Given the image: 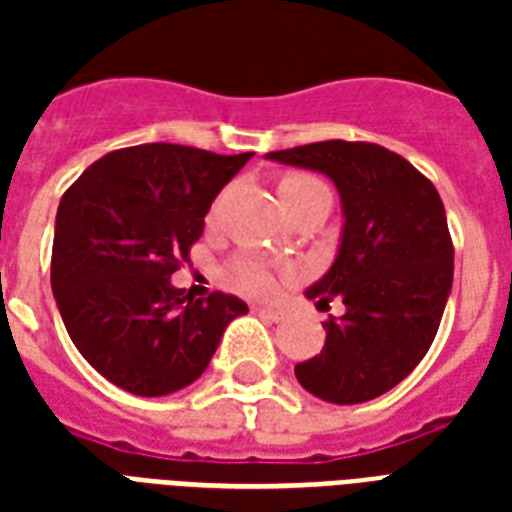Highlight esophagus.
<instances>
[{"mask_svg": "<svg viewBox=\"0 0 512 512\" xmlns=\"http://www.w3.org/2000/svg\"><path fill=\"white\" fill-rule=\"evenodd\" d=\"M255 313H257V316H260V319H263V321H279L281 316H284V313L276 311V308H255Z\"/></svg>", "mask_w": 512, "mask_h": 512, "instance_id": "34e87169", "label": "esophagus"}]
</instances>
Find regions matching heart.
<instances>
[{
	"instance_id": "b5f03b06",
	"label": "heart",
	"mask_w": 512,
	"mask_h": 512,
	"mask_svg": "<svg viewBox=\"0 0 512 512\" xmlns=\"http://www.w3.org/2000/svg\"><path fill=\"white\" fill-rule=\"evenodd\" d=\"M319 191H327L324 183L316 180L313 175H305V172H287V175L279 177V199L284 204V209L295 207L297 201H303L305 196ZM228 273H231V281L236 287L255 297H273L279 292L284 276H289V271H273L271 265L249 255L236 257L231 268H228Z\"/></svg>"
}]
</instances>
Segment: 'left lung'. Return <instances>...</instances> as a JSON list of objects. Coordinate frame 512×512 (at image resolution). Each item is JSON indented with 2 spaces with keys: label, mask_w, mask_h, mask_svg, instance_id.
Here are the masks:
<instances>
[{
  "label": "left lung",
  "mask_w": 512,
  "mask_h": 512,
  "mask_svg": "<svg viewBox=\"0 0 512 512\" xmlns=\"http://www.w3.org/2000/svg\"><path fill=\"white\" fill-rule=\"evenodd\" d=\"M268 159L332 177L345 215L335 263L305 292L321 311L340 297L345 313L324 321V348L295 366L297 380L329 404L372 401L420 364L444 316L454 276L444 201L377 143L324 140Z\"/></svg>",
  "instance_id": "1"
}]
</instances>
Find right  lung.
<instances>
[{
    "instance_id": "add662e5",
    "label": "right lung",
    "mask_w": 512,
    "mask_h": 512,
    "mask_svg": "<svg viewBox=\"0 0 512 512\" xmlns=\"http://www.w3.org/2000/svg\"><path fill=\"white\" fill-rule=\"evenodd\" d=\"M252 154L177 143L111 151L60 199L52 295L76 350L135 396L191 385L225 327L247 313L236 295L193 300L170 276L188 263L204 215Z\"/></svg>"
}]
</instances>
